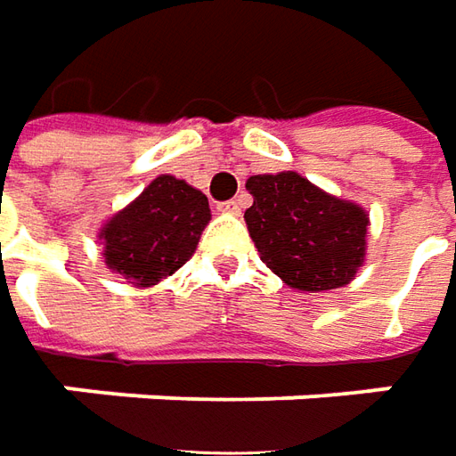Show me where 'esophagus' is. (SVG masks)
Instances as JSON below:
<instances>
[{
	"label": "esophagus",
	"instance_id": "1",
	"mask_svg": "<svg viewBox=\"0 0 456 456\" xmlns=\"http://www.w3.org/2000/svg\"><path fill=\"white\" fill-rule=\"evenodd\" d=\"M218 210H221V213L238 216V213H240V200H225V203H221V206H218Z\"/></svg>",
	"mask_w": 456,
	"mask_h": 456
}]
</instances>
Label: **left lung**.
Returning <instances> with one entry per match:
<instances>
[{
    "mask_svg": "<svg viewBox=\"0 0 456 456\" xmlns=\"http://www.w3.org/2000/svg\"><path fill=\"white\" fill-rule=\"evenodd\" d=\"M246 225L264 261L286 286L331 291L346 286L366 256L369 216L298 173L250 175Z\"/></svg>",
    "mask_w": 456,
    "mask_h": 456,
    "instance_id": "obj_1",
    "label": "left lung"
}]
</instances>
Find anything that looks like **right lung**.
Listing matches in <instances>:
<instances>
[{
	"label": "right lung",
	"mask_w": 456,
	"mask_h": 456,
	"mask_svg": "<svg viewBox=\"0 0 456 456\" xmlns=\"http://www.w3.org/2000/svg\"><path fill=\"white\" fill-rule=\"evenodd\" d=\"M210 221L208 198L185 180L160 175L100 231L105 264L137 289L175 273Z\"/></svg>",
	"instance_id": "add662e5"
}]
</instances>
